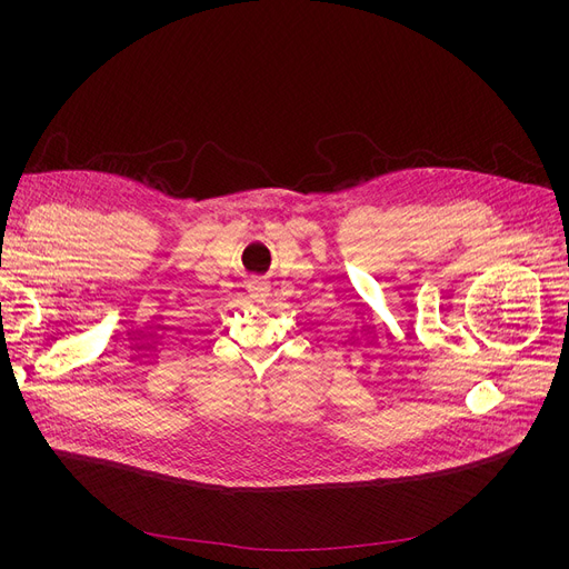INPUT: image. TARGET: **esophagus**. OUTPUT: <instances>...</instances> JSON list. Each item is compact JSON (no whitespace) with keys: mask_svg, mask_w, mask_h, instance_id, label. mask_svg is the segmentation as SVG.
<instances>
[{"mask_svg":"<svg viewBox=\"0 0 569 569\" xmlns=\"http://www.w3.org/2000/svg\"><path fill=\"white\" fill-rule=\"evenodd\" d=\"M267 292H269V290H267V286H264L262 281H251V283H249V295L253 297V300L260 302Z\"/></svg>","mask_w":569,"mask_h":569,"instance_id":"esophagus-1","label":"esophagus"}]
</instances>
